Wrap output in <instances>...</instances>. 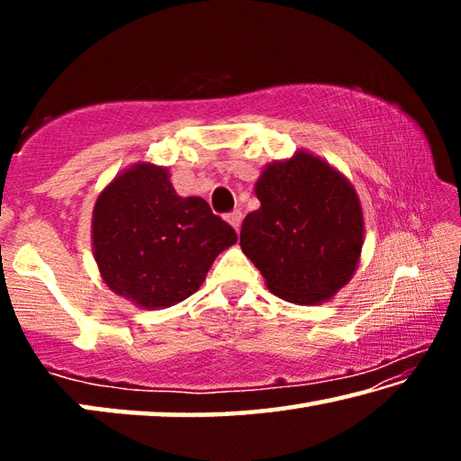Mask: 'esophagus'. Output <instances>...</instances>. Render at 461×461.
Listing matches in <instances>:
<instances>
[{"mask_svg": "<svg viewBox=\"0 0 461 461\" xmlns=\"http://www.w3.org/2000/svg\"><path fill=\"white\" fill-rule=\"evenodd\" d=\"M225 220H228V223L231 225L233 230L240 231V225H241V212H238V209H236V212H231V213L225 215Z\"/></svg>", "mask_w": 461, "mask_h": 461, "instance_id": "obj_1", "label": "esophagus"}]
</instances>
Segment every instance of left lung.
<instances>
[{
	"instance_id": "obj_1",
	"label": "left lung",
	"mask_w": 461,
	"mask_h": 461,
	"mask_svg": "<svg viewBox=\"0 0 461 461\" xmlns=\"http://www.w3.org/2000/svg\"><path fill=\"white\" fill-rule=\"evenodd\" d=\"M240 246L272 294L294 305H319L356 275L364 246V213L354 185L321 156L296 150L262 168Z\"/></svg>"
}]
</instances>
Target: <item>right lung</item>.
<instances>
[{"label": "right lung", "instance_id": "add662e5", "mask_svg": "<svg viewBox=\"0 0 461 461\" xmlns=\"http://www.w3.org/2000/svg\"><path fill=\"white\" fill-rule=\"evenodd\" d=\"M236 231L201 197H181L167 167L136 162L99 193L91 248L104 283L146 311L173 307L199 291Z\"/></svg>", "mask_w": 461, "mask_h": 461}]
</instances>
